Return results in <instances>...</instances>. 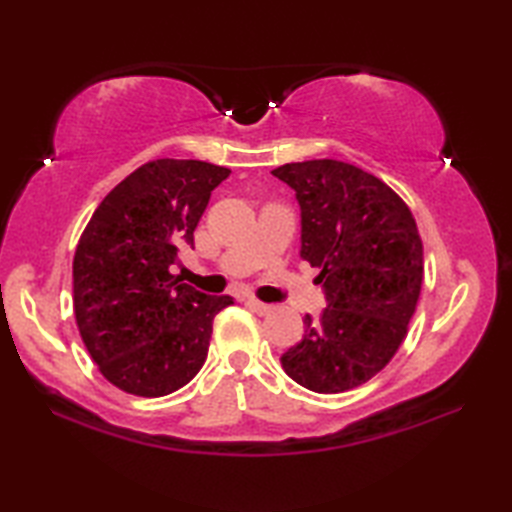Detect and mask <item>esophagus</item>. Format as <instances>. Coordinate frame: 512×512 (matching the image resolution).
I'll return each instance as SVG.
<instances>
[{
  "label": "esophagus",
  "instance_id": "obj_1",
  "mask_svg": "<svg viewBox=\"0 0 512 512\" xmlns=\"http://www.w3.org/2000/svg\"><path fill=\"white\" fill-rule=\"evenodd\" d=\"M246 306L253 310V312H257L259 317H264V314H268L270 310H273V306H268V303H264V301H259V299H248L246 301Z\"/></svg>",
  "mask_w": 512,
  "mask_h": 512
}]
</instances>
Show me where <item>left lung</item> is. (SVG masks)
I'll return each instance as SVG.
<instances>
[{
    "instance_id": "left-lung-1",
    "label": "left lung",
    "mask_w": 512,
    "mask_h": 512,
    "mask_svg": "<svg viewBox=\"0 0 512 512\" xmlns=\"http://www.w3.org/2000/svg\"><path fill=\"white\" fill-rule=\"evenodd\" d=\"M273 176L301 206V257L321 268L328 308L281 356L286 374L317 394L376 376L405 341L424 262L409 206L383 180L341 160L290 162Z\"/></svg>"
}]
</instances>
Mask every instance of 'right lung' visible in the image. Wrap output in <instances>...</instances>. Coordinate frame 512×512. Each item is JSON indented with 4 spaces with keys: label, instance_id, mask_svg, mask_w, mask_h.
<instances>
[{
    "label": "right lung",
    "instance_id": "right-lung-1",
    "mask_svg": "<svg viewBox=\"0 0 512 512\" xmlns=\"http://www.w3.org/2000/svg\"><path fill=\"white\" fill-rule=\"evenodd\" d=\"M231 169L160 158L105 195L76 246L74 317L99 372L127 394L158 398L200 372L215 314L211 297L171 275L211 191Z\"/></svg>",
    "mask_w": 512,
    "mask_h": 512
}]
</instances>
